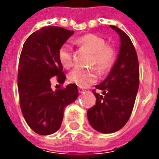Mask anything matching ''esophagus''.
I'll return each instance as SVG.
<instances>
[{
	"label": "esophagus",
	"mask_w": 159,
	"mask_h": 159,
	"mask_svg": "<svg viewBox=\"0 0 159 159\" xmlns=\"http://www.w3.org/2000/svg\"><path fill=\"white\" fill-rule=\"evenodd\" d=\"M84 91H85V90L83 89V88H78V92H79V93H83Z\"/></svg>",
	"instance_id": "34e87169"
}]
</instances>
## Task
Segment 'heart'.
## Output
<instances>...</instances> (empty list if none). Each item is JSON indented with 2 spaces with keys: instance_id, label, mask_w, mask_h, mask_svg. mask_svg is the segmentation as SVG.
<instances>
[{
  "instance_id": "b5f03b06",
  "label": "heart",
  "mask_w": 159,
  "mask_h": 159,
  "mask_svg": "<svg viewBox=\"0 0 159 159\" xmlns=\"http://www.w3.org/2000/svg\"><path fill=\"white\" fill-rule=\"evenodd\" d=\"M75 43L79 47H83L92 52V65H96L101 71H105L113 65L116 53L111 46L106 44L105 40L95 34H86L77 37ZM73 49L71 44L68 42L63 43L58 51V58L59 63L65 68H69L72 65ZM70 82L75 83L81 88H85L95 83L98 79L96 70L83 69L76 67L70 72Z\"/></svg>"
}]
</instances>
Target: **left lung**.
<instances>
[{"label": "left lung", "instance_id": "8db88e82", "mask_svg": "<svg viewBox=\"0 0 159 159\" xmlns=\"http://www.w3.org/2000/svg\"><path fill=\"white\" fill-rule=\"evenodd\" d=\"M119 35V53L109 75L93 90L96 103L87 115L90 125L98 132L114 133L122 129L133 111L139 89V62L131 40L117 26L110 25Z\"/></svg>", "mask_w": 159, "mask_h": 159}]
</instances>
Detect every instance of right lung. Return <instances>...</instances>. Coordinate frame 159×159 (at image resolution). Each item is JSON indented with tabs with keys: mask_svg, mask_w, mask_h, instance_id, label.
I'll return each instance as SVG.
<instances>
[{
	"mask_svg": "<svg viewBox=\"0 0 159 159\" xmlns=\"http://www.w3.org/2000/svg\"><path fill=\"white\" fill-rule=\"evenodd\" d=\"M74 31L47 26L32 33L23 46L19 63L18 89L23 116L30 128L41 135L55 133L64 110L78 97L76 84L52 91V78L63 84L66 75L58 51Z\"/></svg>",
	"mask_w": 159,
	"mask_h": 159,
	"instance_id": "1",
	"label": "right lung"
}]
</instances>
